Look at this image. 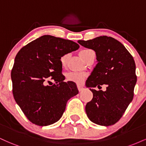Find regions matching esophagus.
<instances>
[{"label":"esophagus","instance_id":"esophagus-1","mask_svg":"<svg viewBox=\"0 0 146 146\" xmlns=\"http://www.w3.org/2000/svg\"><path fill=\"white\" fill-rule=\"evenodd\" d=\"M78 88L79 91H82V90H84L83 86H82V85H80V84H78Z\"/></svg>","mask_w":146,"mask_h":146}]
</instances>
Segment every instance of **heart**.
<instances>
[{
	"instance_id": "b5f03b06",
	"label": "heart",
	"mask_w": 146,
	"mask_h": 146,
	"mask_svg": "<svg viewBox=\"0 0 146 146\" xmlns=\"http://www.w3.org/2000/svg\"><path fill=\"white\" fill-rule=\"evenodd\" d=\"M91 51H93L90 49H83L79 53V55L85 61L88 55ZM68 58H69V55L68 54L64 55L60 58V64H61V66L62 68L66 67ZM86 78V75L85 73H80V72H68L66 74V79L68 81L73 82L75 83H82Z\"/></svg>"
}]
</instances>
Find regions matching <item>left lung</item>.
Here are the masks:
<instances>
[{
  "label": "left lung",
  "instance_id": "8db88e82",
  "mask_svg": "<svg viewBox=\"0 0 146 146\" xmlns=\"http://www.w3.org/2000/svg\"><path fill=\"white\" fill-rule=\"evenodd\" d=\"M84 47L94 50L98 64L86 82L93 94L86 104L88 119L96 124L108 126L121 119L134 96L137 82L135 60L120 42L112 37L100 36L89 40H78ZM103 84L107 90L101 89Z\"/></svg>",
  "mask_w": 146,
  "mask_h": 146
}]
</instances>
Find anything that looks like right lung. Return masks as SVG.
I'll return each mask as SVG.
<instances>
[{
	"mask_svg": "<svg viewBox=\"0 0 146 146\" xmlns=\"http://www.w3.org/2000/svg\"><path fill=\"white\" fill-rule=\"evenodd\" d=\"M79 47L69 40L44 35L18 51L11 73L13 95L31 123L40 126L56 123L68 100L78 94L76 84L64 82L60 59ZM50 80L56 84L48 86Z\"/></svg>",
	"mask_w": 146,
	"mask_h": 146,
	"instance_id": "add662e5",
	"label": "right lung"
}]
</instances>
